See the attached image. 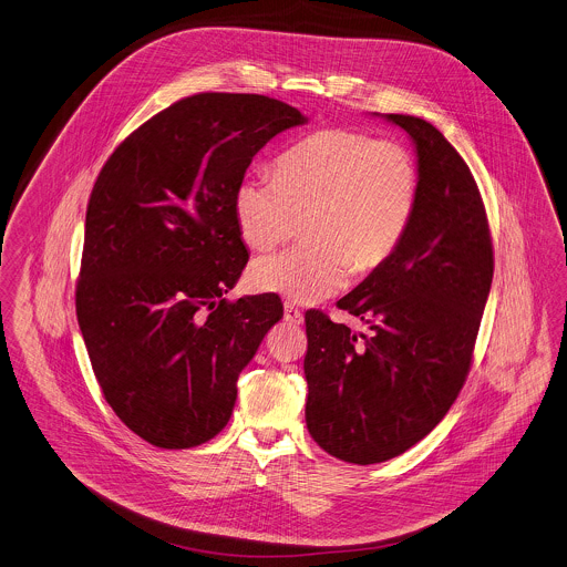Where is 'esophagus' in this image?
I'll list each match as a JSON object with an SVG mask.
<instances>
[{
  "instance_id": "34e87169",
  "label": "esophagus",
  "mask_w": 567,
  "mask_h": 567,
  "mask_svg": "<svg viewBox=\"0 0 567 567\" xmlns=\"http://www.w3.org/2000/svg\"><path fill=\"white\" fill-rule=\"evenodd\" d=\"M285 321L293 323V326H300L305 321V315L302 310H298L293 305H285Z\"/></svg>"
}]
</instances>
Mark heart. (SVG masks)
<instances>
[{
	"instance_id": "b5f03b06",
	"label": "heart",
	"mask_w": 567,
	"mask_h": 567,
	"mask_svg": "<svg viewBox=\"0 0 567 567\" xmlns=\"http://www.w3.org/2000/svg\"><path fill=\"white\" fill-rule=\"evenodd\" d=\"M419 168L394 140L332 127L310 133L235 189V219L252 250L285 241L305 218V246L252 262L248 280L261 293L315 305L346 289L351 276L391 259L416 207Z\"/></svg>"
}]
</instances>
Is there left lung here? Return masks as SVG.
Returning <instances> with one entry per match:
<instances>
[{
  "label": "left lung",
  "mask_w": 567,
  "mask_h": 567,
  "mask_svg": "<svg viewBox=\"0 0 567 567\" xmlns=\"http://www.w3.org/2000/svg\"><path fill=\"white\" fill-rule=\"evenodd\" d=\"M384 118L416 146L419 196L391 259L337 305L371 332L305 315L306 427L323 451L360 466L405 453L444 419L471 371L494 274L466 162L432 123Z\"/></svg>",
  "instance_id": "8db88e82"
}]
</instances>
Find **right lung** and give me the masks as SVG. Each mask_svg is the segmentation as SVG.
Wrapping results in <instances>:
<instances>
[{"instance_id": "add662e5", "label": "right lung", "mask_w": 567, "mask_h": 567, "mask_svg": "<svg viewBox=\"0 0 567 567\" xmlns=\"http://www.w3.org/2000/svg\"><path fill=\"white\" fill-rule=\"evenodd\" d=\"M305 123L278 99L200 92L133 131L94 181L78 321L105 401L159 449L218 436L282 319L278 296L224 298L248 262L235 189L274 135Z\"/></svg>"}]
</instances>
